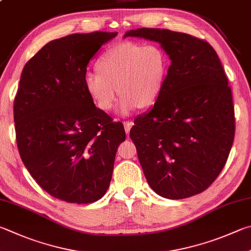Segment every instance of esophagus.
<instances>
[{
    "label": "esophagus",
    "instance_id": "1",
    "mask_svg": "<svg viewBox=\"0 0 251 251\" xmlns=\"http://www.w3.org/2000/svg\"><path fill=\"white\" fill-rule=\"evenodd\" d=\"M123 124H124V128H125L126 134H128L130 128H131V126L134 125V123L131 122V121H125L124 123H123Z\"/></svg>",
    "mask_w": 251,
    "mask_h": 251
}]
</instances>
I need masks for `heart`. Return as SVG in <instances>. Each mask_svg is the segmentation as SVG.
Masks as SVG:
<instances>
[{
  "label": "heart",
  "instance_id": "obj_1",
  "mask_svg": "<svg viewBox=\"0 0 251 251\" xmlns=\"http://www.w3.org/2000/svg\"><path fill=\"white\" fill-rule=\"evenodd\" d=\"M98 68L84 75L90 97L99 108L110 111L118 91L122 95L118 110L127 114L136 106L145 108L156 103L166 80L168 58L156 44L124 42L104 51Z\"/></svg>",
  "mask_w": 251,
  "mask_h": 251
}]
</instances>
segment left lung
Returning a JSON list of instances; mask_svg holds the SVG:
<instances>
[{
	"mask_svg": "<svg viewBox=\"0 0 251 251\" xmlns=\"http://www.w3.org/2000/svg\"><path fill=\"white\" fill-rule=\"evenodd\" d=\"M125 37L157 42L171 59L158 100L129 133L148 184L171 200L201 193L220 176L235 136L220 58L206 40L169 29L138 28Z\"/></svg>",
	"mask_w": 251,
	"mask_h": 251,
	"instance_id": "8db88e82",
	"label": "left lung"
}]
</instances>
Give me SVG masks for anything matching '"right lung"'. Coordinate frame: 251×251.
I'll use <instances>...</instances> for the list:
<instances>
[{
    "mask_svg": "<svg viewBox=\"0 0 251 251\" xmlns=\"http://www.w3.org/2000/svg\"><path fill=\"white\" fill-rule=\"evenodd\" d=\"M117 33L93 31L54 39L26 62L14 100L16 143L30 176L51 197L88 204L110 186L121 122L94 105L86 66Z\"/></svg>",
    "mask_w": 251,
    "mask_h": 251,
    "instance_id": "obj_1",
    "label": "right lung"
}]
</instances>
